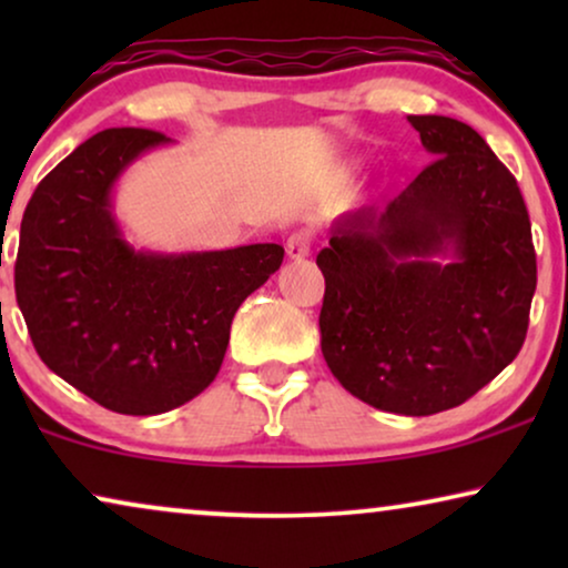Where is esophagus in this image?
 I'll return each instance as SVG.
<instances>
[{"label":"esophagus","mask_w":568,"mask_h":568,"mask_svg":"<svg viewBox=\"0 0 568 568\" xmlns=\"http://www.w3.org/2000/svg\"><path fill=\"white\" fill-rule=\"evenodd\" d=\"M310 251H313V235L307 230H297L292 232L290 240H286V255L294 261L307 258Z\"/></svg>","instance_id":"1"}]
</instances>
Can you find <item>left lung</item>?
I'll return each instance as SVG.
<instances>
[{"label": "left lung", "instance_id": "8db88e82", "mask_svg": "<svg viewBox=\"0 0 568 568\" xmlns=\"http://www.w3.org/2000/svg\"><path fill=\"white\" fill-rule=\"evenodd\" d=\"M432 165L385 206L331 224L321 348L333 377L379 410L460 406L523 348L538 284L523 193L484 136L408 115Z\"/></svg>", "mask_w": 568, "mask_h": 568}]
</instances>
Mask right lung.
<instances>
[{
	"instance_id": "right-lung-1",
	"label": "right lung",
	"mask_w": 568,
	"mask_h": 568,
	"mask_svg": "<svg viewBox=\"0 0 568 568\" xmlns=\"http://www.w3.org/2000/svg\"><path fill=\"white\" fill-rule=\"evenodd\" d=\"M173 139L105 129L38 183L20 224L14 294L45 367L129 416L173 410L222 367L237 307L276 274L284 247L144 251L123 235V173Z\"/></svg>"
}]
</instances>
